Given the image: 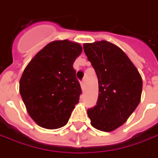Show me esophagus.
Here are the masks:
<instances>
[{"label":"esophagus","mask_w":158,"mask_h":158,"mask_svg":"<svg viewBox=\"0 0 158 158\" xmlns=\"http://www.w3.org/2000/svg\"><path fill=\"white\" fill-rule=\"evenodd\" d=\"M81 86H82V89H84V87H85V82H84V80L81 81Z\"/></svg>","instance_id":"1"}]
</instances>
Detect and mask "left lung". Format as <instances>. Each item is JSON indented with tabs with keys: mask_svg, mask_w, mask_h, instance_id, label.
Returning <instances> with one entry per match:
<instances>
[{
	"mask_svg": "<svg viewBox=\"0 0 158 158\" xmlns=\"http://www.w3.org/2000/svg\"><path fill=\"white\" fill-rule=\"evenodd\" d=\"M83 49L98 80V98L88 109L92 127L111 132L127 121L135 110L143 90L137 69L120 48L101 40L84 44Z\"/></svg>",
	"mask_w": 158,
	"mask_h": 158,
	"instance_id": "8db88e82",
	"label": "left lung"
}]
</instances>
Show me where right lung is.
Returning a JSON list of instances; mask_svg holds the SVG:
<instances>
[{
    "label": "right lung",
    "instance_id": "right-lung-1",
    "mask_svg": "<svg viewBox=\"0 0 158 158\" xmlns=\"http://www.w3.org/2000/svg\"><path fill=\"white\" fill-rule=\"evenodd\" d=\"M82 50L78 43L69 40L52 41L23 71L20 94L30 116L40 127L56 129L68 123L82 94L73 68Z\"/></svg>",
    "mask_w": 158,
    "mask_h": 158
}]
</instances>
